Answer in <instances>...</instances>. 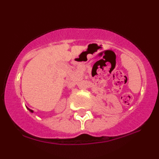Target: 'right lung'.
Instances as JSON below:
<instances>
[{
  "instance_id": "obj_1",
  "label": "right lung",
  "mask_w": 159,
  "mask_h": 159,
  "mask_svg": "<svg viewBox=\"0 0 159 159\" xmlns=\"http://www.w3.org/2000/svg\"><path fill=\"white\" fill-rule=\"evenodd\" d=\"M29 110V111H30L31 112H33V111H32V110L31 109H29V108H27Z\"/></svg>"
}]
</instances>
